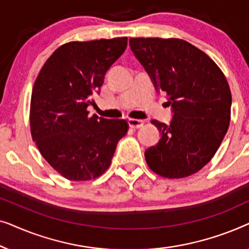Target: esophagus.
<instances>
[{
  "mask_svg": "<svg viewBox=\"0 0 249 249\" xmlns=\"http://www.w3.org/2000/svg\"><path fill=\"white\" fill-rule=\"evenodd\" d=\"M128 124H129V127H130V128L137 129V128L142 127V124H144V121L139 120V119H129Z\"/></svg>",
  "mask_w": 249,
  "mask_h": 249,
  "instance_id": "1",
  "label": "esophagus"
}]
</instances>
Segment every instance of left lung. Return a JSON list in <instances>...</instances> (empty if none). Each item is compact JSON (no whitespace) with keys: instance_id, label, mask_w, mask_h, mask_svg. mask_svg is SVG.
<instances>
[{"instance_id":"1","label":"left lung","mask_w":249,"mask_h":249,"mask_svg":"<svg viewBox=\"0 0 249 249\" xmlns=\"http://www.w3.org/2000/svg\"><path fill=\"white\" fill-rule=\"evenodd\" d=\"M129 45L156 90L168 95L173 117L158 120L160 141L145 151L156 175L179 179L198 172L215 154L230 124L231 91L216 63L179 38H130Z\"/></svg>"}]
</instances>
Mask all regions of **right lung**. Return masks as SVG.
Returning <instances> with one entry per match:
<instances>
[{"mask_svg": "<svg viewBox=\"0 0 249 249\" xmlns=\"http://www.w3.org/2000/svg\"><path fill=\"white\" fill-rule=\"evenodd\" d=\"M127 37L70 42L40 69L30 101V132L40 154L64 178L86 181L107 171L128 124L88 117L105 73L124 52Z\"/></svg>", "mask_w": 249, "mask_h": 249, "instance_id": "add662e5", "label": "right lung"}]
</instances>
